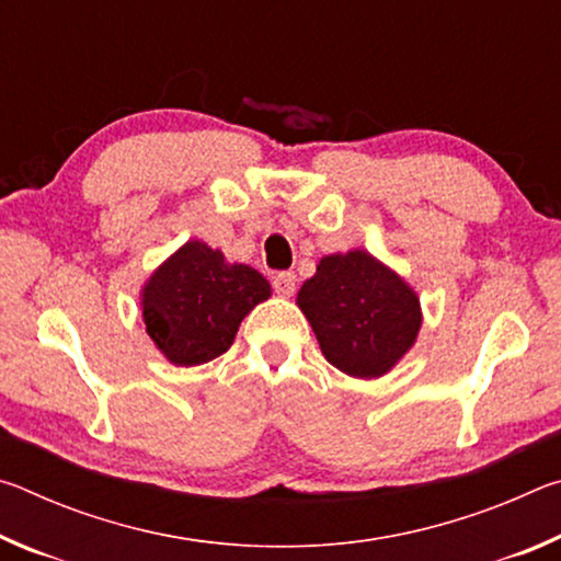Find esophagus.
<instances>
[{
	"mask_svg": "<svg viewBox=\"0 0 561 561\" xmlns=\"http://www.w3.org/2000/svg\"><path fill=\"white\" fill-rule=\"evenodd\" d=\"M272 287L279 297H291L294 287H297V277H294V272H277L272 279Z\"/></svg>",
	"mask_w": 561,
	"mask_h": 561,
	"instance_id": "34e87169",
	"label": "esophagus"
}]
</instances>
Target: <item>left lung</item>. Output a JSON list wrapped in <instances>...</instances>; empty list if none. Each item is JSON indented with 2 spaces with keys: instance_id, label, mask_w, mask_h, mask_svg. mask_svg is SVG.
Returning <instances> with one entry per match:
<instances>
[{
  "instance_id": "obj_1",
  "label": "left lung",
  "mask_w": 561,
  "mask_h": 561,
  "mask_svg": "<svg viewBox=\"0 0 561 561\" xmlns=\"http://www.w3.org/2000/svg\"><path fill=\"white\" fill-rule=\"evenodd\" d=\"M297 301L329 364L358 378L391 371L421 329L413 289L364 250L321 260Z\"/></svg>"
}]
</instances>
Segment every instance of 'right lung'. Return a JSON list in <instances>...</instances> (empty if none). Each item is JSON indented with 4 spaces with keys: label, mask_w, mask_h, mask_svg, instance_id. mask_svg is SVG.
<instances>
[{
    "label": "right lung",
    "mask_w": 561,
    "mask_h": 561,
    "mask_svg": "<svg viewBox=\"0 0 561 561\" xmlns=\"http://www.w3.org/2000/svg\"><path fill=\"white\" fill-rule=\"evenodd\" d=\"M267 297L270 282L257 270L227 264L222 252L195 240L146 284L144 319L173 364L197 366L225 354L247 311Z\"/></svg>",
    "instance_id": "add662e5"
}]
</instances>
